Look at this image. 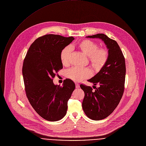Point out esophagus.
<instances>
[{
	"label": "esophagus",
	"instance_id": "esophagus-1",
	"mask_svg": "<svg viewBox=\"0 0 146 146\" xmlns=\"http://www.w3.org/2000/svg\"><path fill=\"white\" fill-rule=\"evenodd\" d=\"M76 88H80V85L78 84H76Z\"/></svg>",
	"mask_w": 146,
	"mask_h": 146
}]
</instances>
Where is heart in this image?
Returning <instances> with one entry per match:
<instances>
[{"label":"heart","mask_w":146,"mask_h":146,"mask_svg":"<svg viewBox=\"0 0 146 146\" xmlns=\"http://www.w3.org/2000/svg\"><path fill=\"white\" fill-rule=\"evenodd\" d=\"M77 47L86 55L88 58L93 69L99 72L106 64L109 56V51L105 48H98V44L91 40L84 39L80 41ZM72 52V49L70 46H66L61 52L60 59L64 65H68ZM92 72L90 69L86 68L80 69L73 68L66 72L68 78L74 82H80L84 79L90 77Z\"/></svg>","instance_id":"heart-1"}]
</instances>
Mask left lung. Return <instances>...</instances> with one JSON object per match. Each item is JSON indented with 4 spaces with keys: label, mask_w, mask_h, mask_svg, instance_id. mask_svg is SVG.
Segmentation results:
<instances>
[{
    "label": "left lung",
    "mask_w": 146,
    "mask_h": 146,
    "mask_svg": "<svg viewBox=\"0 0 146 146\" xmlns=\"http://www.w3.org/2000/svg\"><path fill=\"white\" fill-rule=\"evenodd\" d=\"M99 38L104 41L109 49V59L105 66L88 81L94 84L92 88L81 85L85 96L82 109L86 116L95 121L110 115L118 105L124 92L126 77L125 59L116 41L103 33L87 36ZM99 85L98 88L95 86Z\"/></svg>",
    "instance_id": "1"
}]
</instances>
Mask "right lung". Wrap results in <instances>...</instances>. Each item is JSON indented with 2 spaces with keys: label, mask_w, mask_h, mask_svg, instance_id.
<instances>
[{
  "label": "right lung",
  "mask_w": 146,
  "mask_h": 146,
  "mask_svg": "<svg viewBox=\"0 0 146 146\" xmlns=\"http://www.w3.org/2000/svg\"><path fill=\"white\" fill-rule=\"evenodd\" d=\"M74 39L53 34L41 36L31 44L24 60L26 96L36 112L48 121H59L66 115L68 101L75 89L70 79L65 80L62 86L53 82L63 68L61 52Z\"/></svg>",
  "instance_id": "add662e5"
}]
</instances>
